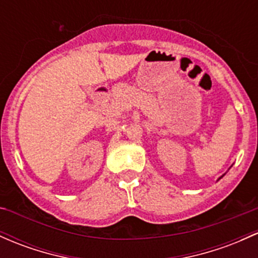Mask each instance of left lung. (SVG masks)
<instances>
[{
  "instance_id": "8db88e82",
  "label": "left lung",
  "mask_w": 258,
  "mask_h": 258,
  "mask_svg": "<svg viewBox=\"0 0 258 258\" xmlns=\"http://www.w3.org/2000/svg\"><path fill=\"white\" fill-rule=\"evenodd\" d=\"M231 166H233V165H231ZM231 166H230V168H231ZM224 175H225V174H223V175H222V176H220V177H219V179H218V181H219L220 179H222V177H223V176H224Z\"/></svg>"
}]
</instances>
